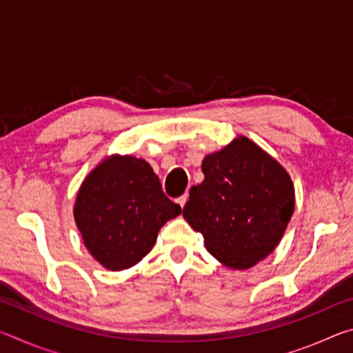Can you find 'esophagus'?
<instances>
[{
  "label": "esophagus",
  "instance_id": "34e87169",
  "mask_svg": "<svg viewBox=\"0 0 353 353\" xmlns=\"http://www.w3.org/2000/svg\"><path fill=\"white\" fill-rule=\"evenodd\" d=\"M187 199H188V194H182L181 198H177V199H176V202H177L179 205H181V207L183 208V205H185V202H187Z\"/></svg>",
  "mask_w": 353,
  "mask_h": 353
}]
</instances>
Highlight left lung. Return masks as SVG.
Here are the masks:
<instances>
[{"instance_id": "obj_1", "label": "left lung", "mask_w": 353, "mask_h": 353, "mask_svg": "<svg viewBox=\"0 0 353 353\" xmlns=\"http://www.w3.org/2000/svg\"><path fill=\"white\" fill-rule=\"evenodd\" d=\"M202 172L183 218L201 232L214 259L248 270L276 249L294 212L288 172L246 137L207 155Z\"/></svg>"}]
</instances>
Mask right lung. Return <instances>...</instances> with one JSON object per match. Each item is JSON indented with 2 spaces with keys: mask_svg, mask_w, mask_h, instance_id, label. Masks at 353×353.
Masks as SVG:
<instances>
[{
  "mask_svg": "<svg viewBox=\"0 0 353 353\" xmlns=\"http://www.w3.org/2000/svg\"><path fill=\"white\" fill-rule=\"evenodd\" d=\"M181 212L148 162L113 155L82 182L74 219L88 252L107 270L121 271L139 263Z\"/></svg>",
  "mask_w": 353,
  "mask_h": 353,
  "instance_id": "add662e5",
  "label": "right lung"
}]
</instances>
